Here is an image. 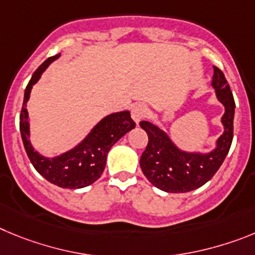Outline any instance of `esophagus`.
I'll return each mask as SVG.
<instances>
[{
	"label": "esophagus",
	"mask_w": 255,
	"mask_h": 255,
	"mask_svg": "<svg viewBox=\"0 0 255 255\" xmlns=\"http://www.w3.org/2000/svg\"><path fill=\"white\" fill-rule=\"evenodd\" d=\"M130 114H132V119L134 121L137 126L139 125L141 121H143L146 114H147V109H146V105L144 104H136L132 108L130 111Z\"/></svg>",
	"instance_id": "obj_1"
}]
</instances>
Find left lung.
I'll return each mask as SVG.
<instances>
[{
    "label": "left lung",
    "mask_w": 255,
    "mask_h": 255,
    "mask_svg": "<svg viewBox=\"0 0 255 255\" xmlns=\"http://www.w3.org/2000/svg\"><path fill=\"white\" fill-rule=\"evenodd\" d=\"M211 85L225 112L221 117L224 132L210 152L183 150L159 125L147 121L139 123L148 136L147 147L139 159V166L151 184L167 193H185L206 184L219 170L230 150L235 102L225 75L216 66H213Z\"/></svg>",
    "instance_id": "1"
}]
</instances>
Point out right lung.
<instances>
[{
	"label": "right lung",
	"mask_w": 255,
	"mask_h": 255,
	"mask_svg": "<svg viewBox=\"0 0 255 255\" xmlns=\"http://www.w3.org/2000/svg\"><path fill=\"white\" fill-rule=\"evenodd\" d=\"M61 57V53L45 59L33 73L24 93L21 114H20V133L22 143L30 162L43 178L52 184L68 189H79L93 184L100 178L107 164L109 150L126 133L134 128V122L128 111L117 112L105 116L96 123L90 132L72 148L59 155L47 157L33 147L30 141V118L26 103L30 99L34 85L42 77L52 62Z\"/></svg>",
	"instance_id": "add662e5"
}]
</instances>
